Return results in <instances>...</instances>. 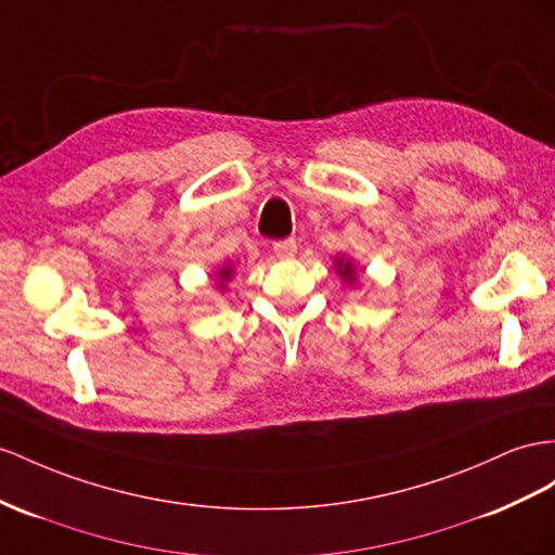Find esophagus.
I'll list each match as a JSON object with an SVG mask.
<instances>
[{
  "label": "esophagus",
  "instance_id": "obj_1",
  "mask_svg": "<svg viewBox=\"0 0 555 555\" xmlns=\"http://www.w3.org/2000/svg\"><path fill=\"white\" fill-rule=\"evenodd\" d=\"M272 250H274L276 258H281V260H291V258H295L297 244H295V238H281V241H274V244H272Z\"/></svg>",
  "mask_w": 555,
  "mask_h": 555
}]
</instances>
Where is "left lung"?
Segmentation results:
<instances>
[{
    "label": "left lung",
    "mask_w": 555,
    "mask_h": 555,
    "mask_svg": "<svg viewBox=\"0 0 555 555\" xmlns=\"http://www.w3.org/2000/svg\"><path fill=\"white\" fill-rule=\"evenodd\" d=\"M337 267H339V274H343L347 281H353V269H351V264H349V262L337 260Z\"/></svg>",
    "instance_id": "obj_1"
}]
</instances>
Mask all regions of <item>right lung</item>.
Segmentation results:
<instances>
[{
    "mask_svg": "<svg viewBox=\"0 0 555 555\" xmlns=\"http://www.w3.org/2000/svg\"><path fill=\"white\" fill-rule=\"evenodd\" d=\"M230 276H232V269H230V267H224L222 272H220V279H222V281H227ZM220 286H222V283H220ZM222 288H224V286H222Z\"/></svg>",
    "mask_w": 555,
    "mask_h": 555,
    "instance_id": "add662e5",
    "label": "right lung"
}]
</instances>
